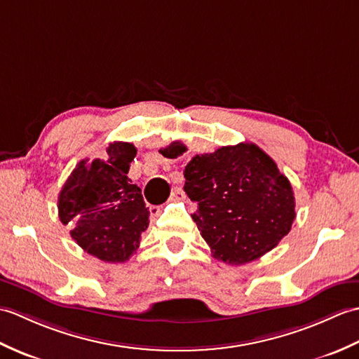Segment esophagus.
<instances>
[{
    "mask_svg": "<svg viewBox=\"0 0 359 359\" xmlns=\"http://www.w3.org/2000/svg\"><path fill=\"white\" fill-rule=\"evenodd\" d=\"M186 198V194H184V190H182L181 187H177L173 190V192L170 194V196H169V201H182Z\"/></svg>",
    "mask_w": 359,
    "mask_h": 359,
    "instance_id": "34e87169",
    "label": "esophagus"
}]
</instances>
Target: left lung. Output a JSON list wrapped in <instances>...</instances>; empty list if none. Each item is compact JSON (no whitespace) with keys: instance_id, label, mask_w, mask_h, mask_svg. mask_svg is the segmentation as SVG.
<instances>
[{"instance_id":"obj_1","label":"left lung","mask_w":359,"mask_h":359,"mask_svg":"<svg viewBox=\"0 0 359 359\" xmlns=\"http://www.w3.org/2000/svg\"><path fill=\"white\" fill-rule=\"evenodd\" d=\"M181 141L159 149L181 156ZM184 192L198 204L192 215L213 257L232 266L261 258L290 232L294 196L290 181L253 142L195 155L184 169Z\"/></svg>"}]
</instances>
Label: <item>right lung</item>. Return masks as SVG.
Returning a JSON list of instances; mask_svg holds the SVG:
<instances>
[{
  "instance_id": "obj_1",
  "label": "right lung",
  "mask_w": 359,
  "mask_h": 359,
  "mask_svg": "<svg viewBox=\"0 0 359 359\" xmlns=\"http://www.w3.org/2000/svg\"><path fill=\"white\" fill-rule=\"evenodd\" d=\"M137 147L115 141L106 159H81L62 186L58 215L70 236L92 257L124 262L137 252L150 210L141 189L127 178Z\"/></svg>"
}]
</instances>
